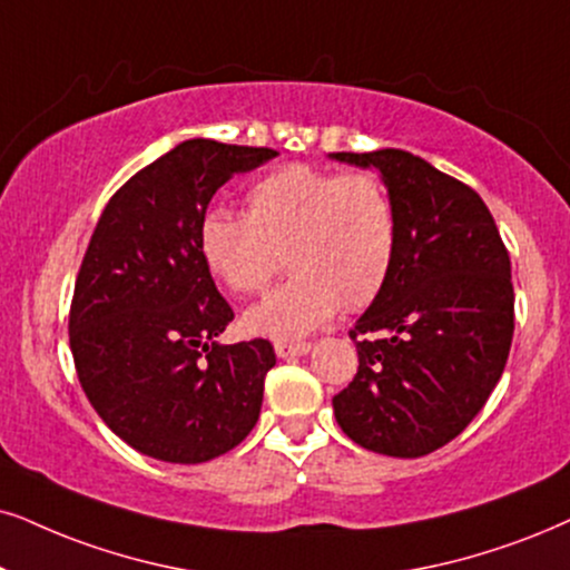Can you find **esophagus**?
<instances>
[{
    "instance_id": "1",
    "label": "esophagus",
    "mask_w": 570,
    "mask_h": 570,
    "mask_svg": "<svg viewBox=\"0 0 570 570\" xmlns=\"http://www.w3.org/2000/svg\"><path fill=\"white\" fill-rule=\"evenodd\" d=\"M313 344L309 342H276V355L278 357H299L307 355Z\"/></svg>"
}]
</instances>
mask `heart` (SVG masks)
Here are the masks:
<instances>
[{
  "instance_id": "obj_1",
  "label": "heart",
  "mask_w": 570,
  "mask_h": 570,
  "mask_svg": "<svg viewBox=\"0 0 570 570\" xmlns=\"http://www.w3.org/2000/svg\"><path fill=\"white\" fill-rule=\"evenodd\" d=\"M199 255L234 294H257L286 265L276 292L244 315L252 334L299 338L360 309L384 289L397 255V210L386 184L365 170L292 163L257 178L244 215L213 207L199 220Z\"/></svg>"
}]
</instances>
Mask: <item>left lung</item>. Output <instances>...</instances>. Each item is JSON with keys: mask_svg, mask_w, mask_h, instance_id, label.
I'll return each instance as SVG.
<instances>
[{"mask_svg": "<svg viewBox=\"0 0 570 570\" xmlns=\"http://www.w3.org/2000/svg\"><path fill=\"white\" fill-rule=\"evenodd\" d=\"M376 168L397 210V255L350 338L357 373L334 397L352 442L421 458L452 442L505 371L515 328L510 255L471 186L405 149L334 153Z\"/></svg>", "mask_w": 570, "mask_h": 570, "instance_id": "obj_1", "label": "left lung"}]
</instances>
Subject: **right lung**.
Instances as JSON below:
<instances>
[{
    "label": "right lung",
    "instance_id": "right-lung-1",
    "mask_svg": "<svg viewBox=\"0 0 570 570\" xmlns=\"http://www.w3.org/2000/svg\"><path fill=\"white\" fill-rule=\"evenodd\" d=\"M268 147L189 139L134 173L99 215L70 302V352L99 417L141 455L205 463L261 417L268 338L218 344L234 309L202 263L199 220Z\"/></svg>",
    "mask_w": 570,
    "mask_h": 570
}]
</instances>
